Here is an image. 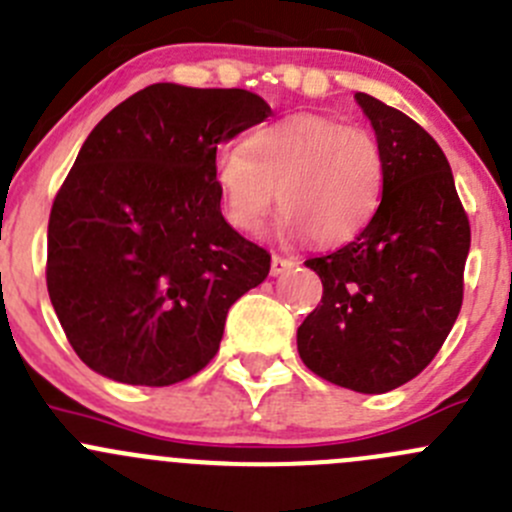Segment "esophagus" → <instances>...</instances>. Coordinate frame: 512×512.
<instances>
[{
	"label": "esophagus",
	"mask_w": 512,
	"mask_h": 512,
	"mask_svg": "<svg viewBox=\"0 0 512 512\" xmlns=\"http://www.w3.org/2000/svg\"><path fill=\"white\" fill-rule=\"evenodd\" d=\"M295 267V260L292 257H282V255H272V262H270V272L272 275H282V272L292 270Z\"/></svg>",
	"instance_id": "34e87169"
}]
</instances>
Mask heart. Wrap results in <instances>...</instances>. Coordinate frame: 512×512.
Wrapping results in <instances>:
<instances>
[{
    "instance_id": "heart-1",
    "label": "heart",
    "mask_w": 512,
    "mask_h": 512,
    "mask_svg": "<svg viewBox=\"0 0 512 512\" xmlns=\"http://www.w3.org/2000/svg\"><path fill=\"white\" fill-rule=\"evenodd\" d=\"M212 180L227 222L245 235L265 227L275 205L282 225L315 247L355 240L372 222L385 190V155L372 132L325 114H292L220 147Z\"/></svg>"
}]
</instances>
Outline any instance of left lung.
<instances>
[{
	"label": "left lung",
	"instance_id": "left-lung-1",
	"mask_svg": "<svg viewBox=\"0 0 512 512\" xmlns=\"http://www.w3.org/2000/svg\"><path fill=\"white\" fill-rule=\"evenodd\" d=\"M385 155V190L352 242L305 265L322 300L297 352L322 380L388 393L430 365L458 320L470 222L438 142L415 119L357 92Z\"/></svg>",
	"mask_w": 512,
	"mask_h": 512
}]
</instances>
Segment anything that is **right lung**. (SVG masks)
<instances>
[{
	"label": "right lung",
	"mask_w": 512,
	"mask_h": 512,
	"mask_svg": "<svg viewBox=\"0 0 512 512\" xmlns=\"http://www.w3.org/2000/svg\"><path fill=\"white\" fill-rule=\"evenodd\" d=\"M270 114L247 89L160 82L89 132L47 227L49 300L84 365L165 388L217 355L270 252L222 217L212 157Z\"/></svg>",
	"instance_id": "1"
}]
</instances>
